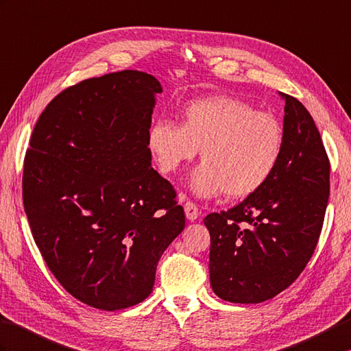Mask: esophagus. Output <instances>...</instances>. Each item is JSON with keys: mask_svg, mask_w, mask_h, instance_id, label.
<instances>
[{"mask_svg": "<svg viewBox=\"0 0 351 351\" xmlns=\"http://www.w3.org/2000/svg\"><path fill=\"white\" fill-rule=\"evenodd\" d=\"M184 209H185V215H186V218L190 219V221H194V219H197V217H199V208H197V205H195L194 202H186L185 205H184Z\"/></svg>", "mask_w": 351, "mask_h": 351, "instance_id": "obj_1", "label": "esophagus"}]
</instances>
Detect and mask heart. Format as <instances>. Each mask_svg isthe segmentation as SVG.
Wrapping results in <instances>:
<instances>
[{
    "instance_id": "b5f03b06",
    "label": "heart",
    "mask_w": 351,
    "mask_h": 351,
    "mask_svg": "<svg viewBox=\"0 0 351 351\" xmlns=\"http://www.w3.org/2000/svg\"><path fill=\"white\" fill-rule=\"evenodd\" d=\"M146 143L165 175L193 161L200 149L203 162L191 175V190L200 197L224 191L242 199L262 189L278 167L284 130L274 115L247 101L213 95L186 103L181 124L154 121Z\"/></svg>"
}]
</instances>
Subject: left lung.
I'll list each match as a JSON object with an SVG mask.
<instances>
[{
	"mask_svg": "<svg viewBox=\"0 0 351 351\" xmlns=\"http://www.w3.org/2000/svg\"><path fill=\"white\" fill-rule=\"evenodd\" d=\"M284 152L267 182L239 205L205 217L209 276L218 298L260 304L286 290L319 242L329 200L330 162L315 122L281 94Z\"/></svg>",
	"mask_w": 351,
	"mask_h": 351,
	"instance_id": "1",
	"label": "left lung"
}]
</instances>
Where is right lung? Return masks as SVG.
Instances as JSON below:
<instances>
[{
    "label": "right lung",
    "instance_id": "obj_1",
    "mask_svg": "<svg viewBox=\"0 0 351 351\" xmlns=\"http://www.w3.org/2000/svg\"><path fill=\"white\" fill-rule=\"evenodd\" d=\"M161 91L137 70L82 80L46 106L29 138L22 197L32 238L61 286L97 309L148 298L185 227L146 143Z\"/></svg>",
    "mask_w": 351,
    "mask_h": 351
}]
</instances>
